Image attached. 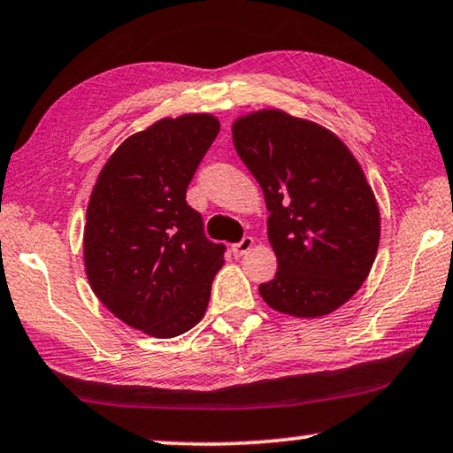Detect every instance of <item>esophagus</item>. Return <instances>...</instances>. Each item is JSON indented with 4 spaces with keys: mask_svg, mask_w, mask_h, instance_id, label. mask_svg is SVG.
I'll use <instances>...</instances> for the list:
<instances>
[{
    "mask_svg": "<svg viewBox=\"0 0 453 453\" xmlns=\"http://www.w3.org/2000/svg\"><path fill=\"white\" fill-rule=\"evenodd\" d=\"M252 246H254V238H250V235H246L244 240L232 246V252H234V256H238V258H240V256L248 254L250 250H252Z\"/></svg>",
    "mask_w": 453,
    "mask_h": 453,
    "instance_id": "obj_1",
    "label": "esophagus"
}]
</instances>
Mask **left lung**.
<instances>
[{"label": "left lung", "mask_w": 453, "mask_h": 453, "mask_svg": "<svg viewBox=\"0 0 453 453\" xmlns=\"http://www.w3.org/2000/svg\"><path fill=\"white\" fill-rule=\"evenodd\" d=\"M232 138L265 193L279 260L260 296L305 319L340 309L368 279L380 242V211L360 162L327 127L282 110L240 116Z\"/></svg>", "instance_id": "1"}]
</instances>
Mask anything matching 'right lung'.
<instances>
[{
    "instance_id": "obj_1",
    "label": "right lung",
    "mask_w": 453,
    "mask_h": 453,
    "mask_svg": "<svg viewBox=\"0 0 453 453\" xmlns=\"http://www.w3.org/2000/svg\"><path fill=\"white\" fill-rule=\"evenodd\" d=\"M219 132L211 113L162 118L101 168L87 205L85 273L97 299L134 329L174 337L203 319L224 244L203 234L187 187Z\"/></svg>"
}]
</instances>
